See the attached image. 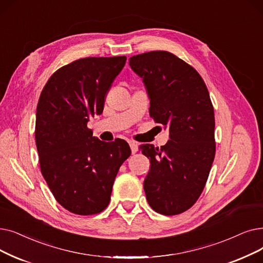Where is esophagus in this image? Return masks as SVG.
Masks as SVG:
<instances>
[{"instance_id":"esophagus-1","label":"esophagus","mask_w":263,"mask_h":263,"mask_svg":"<svg viewBox=\"0 0 263 263\" xmlns=\"http://www.w3.org/2000/svg\"><path fill=\"white\" fill-rule=\"evenodd\" d=\"M129 145H130V147H131L132 154L134 155L136 152H138V143H135L134 141H130V142H129Z\"/></svg>"}]
</instances>
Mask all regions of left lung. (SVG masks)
I'll list each match as a JSON object with an SVG mask.
<instances>
[{
    "instance_id": "1",
    "label": "left lung",
    "mask_w": 263,
    "mask_h": 263,
    "mask_svg": "<svg viewBox=\"0 0 263 263\" xmlns=\"http://www.w3.org/2000/svg\"><path fill=\"white\" fill-rule=\"evenodd\" d=\"M129 64L143 78L151 117L170 132L161 148L140 146L151 161L144 180L146 199L157 213L177 215L201 196L215 158V117L209 90L195 68L168 51L136 54Z\"/></svg>"
}]
</instances>
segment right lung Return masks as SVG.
Wrapping results in <instances>:
<instances>
[{"instance_id": "obj_1", "label": "right lung", "mask_w": 263, "mask_h": 263, "mask_svg": "<svg viewBox=\"0 0 263 263\" xmlns=\"http://www.w3.org/2000/svg\"><path fill=\"white\" fill-rule=\"evenodd\" d=\"M125 60H76L55 71L41 93L35 122L41 171L54 199L71 213L87 216L106 209L119 167L131 155L125 141L102 142L87 128L89 118L103 111Z\"/></svg>"}]
</instances>
